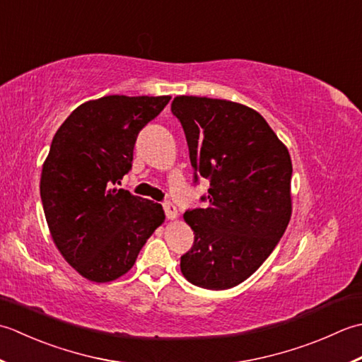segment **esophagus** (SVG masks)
<instances>
[{
	"instance_id": "obj_1",
	"label": "esophagus",
	"mask_w": 362,
	"mask_h": 362,
	"mask_svg": "<svg viewBox=\"0 0 362 362\" xmlns=\"http://www.w3.org/2000/svg\"><path fill=\"white\" fill-rule=\"evenodd\" d=\"M162 208H164V212H165V217L168 220H173L178 217V209H176V206L170 202H164L162 203Z\"/></svg>"
}]
</instances>
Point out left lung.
<instances>
[{"mask_svg":"<svg viewBox=\"0 0 362 362\" xmlns=\"http://www.w3.org/2000/svg\"><path fill=\"white\" fill-rule=\"evenodd\" d=\"M172 112L189 145L195 182L209 180L204 208L187 209L195 234L181 272L203 289L245 281L289 225L292 162L264 117L239 103L176 97Z\"/></svg>","mask_w":362,"mask_h":362,"instance_id":"obj_1","label":"left lung"}]
</instances>
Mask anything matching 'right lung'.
Here are the masks:
<instances>
[{"mask_svg": "<svg viewBox=\"0 0 362 362\" xmlns=\"http://www.w3.org/2000/svg\"><path fill=\"white\" fill-rule=\"evenodd\" d=\"M170 97L109 95L87 101L53 137L40 198L59 252L95 283L124 275L164 222L159 203L117 189L132 167L139 132Z\"/></svg>", "mask_w": 362, "mask_h": 362, "instance_id": "obj_1", "label": "right lung"}]
</instances>
